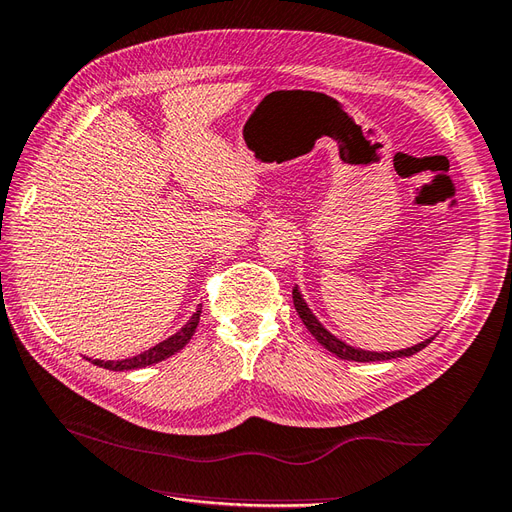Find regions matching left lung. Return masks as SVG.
<instances>
[{"instance_id": "obj_1", "label": "left lung", "mask_w": 512, "mask_h": 512, "mask_svg": "<svg viewBox=\"0 0 512 512\" xmlns=\"http://www.w3.org/2000/svg\"><path fill=\"white\" fill-rule=\"evenodd\" d=\"M292 301H294V307H296V312H299V316H301V320H303V325L310 329V334L323 344V347L327 349V351H331V353H336L338 358H342V360H353V362H382V360H392V358H408V355H414V353H419L421 349H425L427 344H430L434 338H430V340H425V342H421V344H414V347H410V349H403V351H388V353H373V351H362V349H353V347H349V344H344L342 340H338L336 336H331L329 331L318 323L316 320V316L310 312V307L305 305V301H303V296H301V292L299 290H292Z\"/></svg>"}]
</instances>
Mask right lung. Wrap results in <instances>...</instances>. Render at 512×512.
I'll list each match as a JSON object with an SVG mask.
<instances>
[{
    "instance_id": "1",
    "label": "right lung",
    "mask_w": 512,
    "mask_h": 512,
    "mask_svg": "<svg viewBox=\"0 0 512 512\" xmlns=\"http://www.w3.org/2000/svg\"><path fill=\"white\" fill-rule=\"evenodd\" d=\"M200 310H202V307H198L196 314L189 318V323L181 331H176V334L170 336L168 340L159 342L157 347H152V349L144 351L141 355H135V358H128V360H120V362L93 360V364L95 366H102V368H109V371H133V368H144V366L157 364V362H161L165 358H170V355H174L176 351H181L185 344L192 340L194 331L198 327V320H200Z\"/></svg>"
}]
</instances>
